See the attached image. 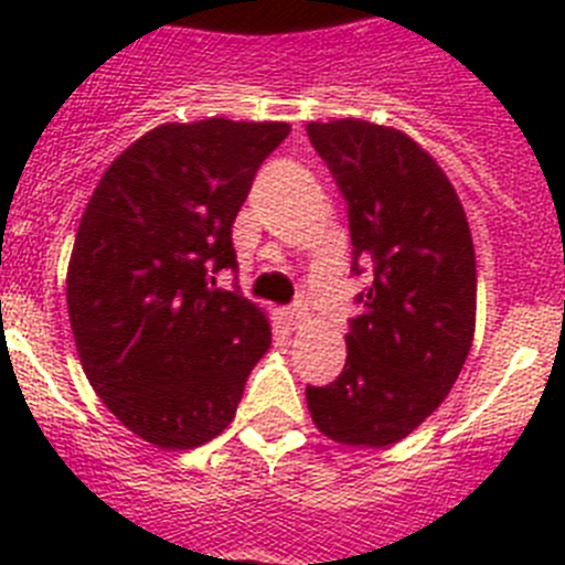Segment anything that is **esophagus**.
Segmentation results:
<instances>
[{
	"label": "esophagus",
	"mask_w": 565,
	"mask_h": 565,
	"mask_svg": "<svg viewBox=\"0 0 565 565\" xmlns=\"http://www.w3.org/2000/svg\"><path fill=\"white\" fill-rule=\"evenodd\" d=\"M306 313H308V308L302 306V302H297V306L282 308V319H286V326H288V328H297L299 322L306 319Z\"/></svg>",
	"instance_id": "34e87169"
}]
</instances>
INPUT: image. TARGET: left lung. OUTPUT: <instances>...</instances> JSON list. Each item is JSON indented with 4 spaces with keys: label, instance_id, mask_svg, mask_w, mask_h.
Returning a JSON list of instances; mask_svg holds the SVG:
<instances>
[{
    "label": "left lung",
    "instance_id": "obj_1",
    "mask_svg": "<svg viewBox=\"0 0 565 565\" xmlns=\"http://www.w3.org/2000/svg\"><path fill=\"white\" fill-rule=\"evenodd\" d=\"M306 129L348 203L353 274L371 271L344 333L342 373L326 387L308 384V411L333 441L387 447L436 411L467 362L472 234L452 183L411 135L359 118Z\"/></svg>",
    "mask_w": 565,
    "mask_h": 565
}]
</instances>
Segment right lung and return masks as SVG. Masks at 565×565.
I'll list each match as a JSON object with an SVG mask.
<instances>
[{"label": "right lung", "instance_id": "obj_1", "mask_svg": "<svg viewBox=\"0 0 565 565\" xmlns=\"http://www.w3.org/2000/svg\"><path fill=\"white\" fill-rule=\"evenodd\" d=\"M282 121L161 124L124 149L89 198L67 268L82 367L118 422L161 450L232 424L271 348L266 313L217 288L232 226Z\"/></svg>", "mask_w": 565, "mask_h": 565}]
</instances>
